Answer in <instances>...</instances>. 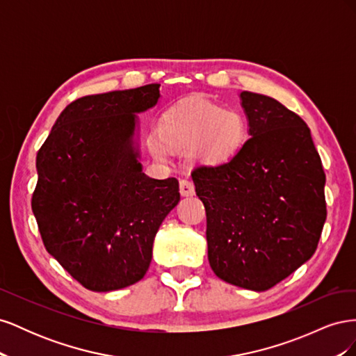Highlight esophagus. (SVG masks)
Here are the masks:
<instances>
[{
  "mask_svg": "<svg viewBox=\"0 0 356 356\" xmlns=\"http://www.w3.org/2000/svg\"><path fill=\"white\" fill-rule=\"evenodd\" d=\"M179 193L181 196H193L195 195V184L188 179L179 181Z\"/></svg>",
  "mask_w": 356,
  "mask_h": 356,
  "instance_id": "esophagus-1",
  "label": "esophagus"
}]
</instances>
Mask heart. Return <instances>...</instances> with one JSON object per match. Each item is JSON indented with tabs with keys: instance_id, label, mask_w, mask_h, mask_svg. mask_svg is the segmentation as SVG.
Instances as JSON below:
<instances>
[{
	"instance_id": "heart-1",
	"label": "heart",
	"mask_w": 356,
	"mask_h": 356,
	"mask_svg": "<svg viewBox=\"0 0 356 356\" xmlns=\"http://www.w3.org/2000/svg\"><path fill=\"white\" fill-rule=\"evenodd\" d=\"M246 122L236 110H224L212 102H186L168 111L160 122V136H153L149 149L165 159V143L177 149L191 148V154L207 163L230 159L245 141Z\"/></svg>"
}]
</instances>
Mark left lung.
<instances>
[{
	"label": "left lung",
	"mask_w": 356,
	"mask_h": 356,
	"mask_svg": "<svg viewBox=\"0 0 356 356\" xmlns=\"http://www.w3.org/2000/svg\"><path fill=\"white\" fill-rule=\"evenodd\" d=\"M251 138L218 166L191 172L207 211L208 260L232 285L266 291L315 254L327 218L325 174L301 117L242 92Z\"/></svg>",
	"instance_id": "8db88e82"
}]
</instances>
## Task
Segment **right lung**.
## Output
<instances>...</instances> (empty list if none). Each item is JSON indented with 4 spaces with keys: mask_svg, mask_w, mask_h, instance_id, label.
<instances>
[{
    "mask_svg": "<svg viewBox=\"0 0 356 356\" xmlns=\"http://www.w3.org/2000/svg\"><path fill=\"white\" fill-rule=\"evenodd\" d=\"M160 84L83 96L60 113L37 154L32 212L47 252L98 293L141 281L156 233L179 202L175 178L147 177L135 143L138 113Z\"/></svg>",
    "mask_w": 356,
    "mask_h": 356,
    "instance_id": "1",
    "label": "right lung"
}]
</instances>
